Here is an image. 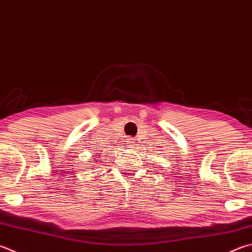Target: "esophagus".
I'll use <instances>...</instances> for the list:
<instances>
[{"instance_id": "esophagus-1", "label": "esophagus", "mask_w": 252, "mask_h": 252, "mask_svg": "<svg viewBox=\"0 0 252 252\" xmlns=\"http://www.w3.org/2000/svg\"><path fill=\"white\" fill-rule=\"evenodd\" d=\"M129 141H130V145H134V144H133V143H134L133 139H129Z\"/></svg>"}]
</instances>
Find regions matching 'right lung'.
Wrapping results in <instances>:
<instances>
[{
    "mask_svg": "<svg viewBox=\"0 0 252 252\" xmlns=\"http://www.w3.org/2000/svg\"><path fill=\"white\" fill-rule=\"evenodd\" d=\"M94 158H93V159H94ZM98 161H100V159L99 158H97V159H95V162H98ZM95 162H94V163H95Z\"/></svg>",
    "mask_w": 252,
    "mask_h": 252,
    "instance_id": "obj_1",
    "label": "right lung"
}]
</instances>
